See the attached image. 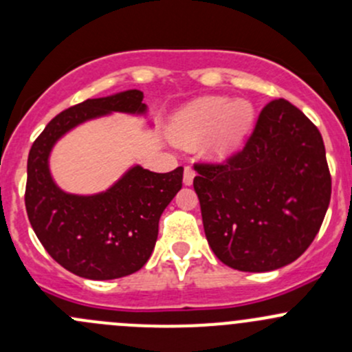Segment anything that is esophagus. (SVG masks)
Instances as JSON below:
<instances>
[{
    "label": "esophagus",
    "instance_id": "34e87169",
    "mask_svg": "<svg viewBox=\"0 0 352 352\" xmlns=\"http://www.w3.org/2000/svg\"><path fill=\"white\" fill-rule=\"evenodd\" d=\"M194 177H196V172H194L192 166H186L184 168V184L186 186H190L194 182Z\"/></svg>",
    "mask_w": 352,
    "mask_h": 352
}]
</instances>
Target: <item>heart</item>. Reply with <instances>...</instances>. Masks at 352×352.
Segmentation results:
<instances>
[{"instance_id":"heart-1","label":"heart","mask_w":352,"mask_h":352,"mask_svg":"<svg viewBox=\"0 0 352 352\" xmlns=\"http://www.w3.org/2000/svg\"><path fill=\"white\" fill-rule=\"evenodd\" d=\"M252 119L254 110L248 102H232L226 97H204L175 117L170 133L177 143L190 146L218 127L209 148L216 156H223L242 140L250 127Z\"/></svg>"}]
</instances>
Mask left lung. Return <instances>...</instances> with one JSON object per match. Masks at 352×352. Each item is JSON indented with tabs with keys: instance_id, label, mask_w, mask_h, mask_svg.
I'll list each match as a JSON object with an SVG mask.
<instances>
[{
	"instance_id": "1",
	"label": "left lung",
	"mask_w": 352,
	"mask_h": 352,
	"mask_svg": "<svg viewBox=\"0 0 352 352\" xmlns=\"http://www.w3.org/2000/svg\"><path fill=\"white\" fill-rule=\"evenodd\" d=\"M194 168L206 239L223 264L274 271L317 236L332 194L324 140L285 98L261 110L242 150Z\"/></svg>"
}]
</instances>
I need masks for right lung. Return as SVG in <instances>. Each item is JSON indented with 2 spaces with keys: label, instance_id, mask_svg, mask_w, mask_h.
<instances>
[{
  "label": "right lung",
  "instance_id": "add662e5",
  "mask_svg": "<svg viewBox=\"0 0 352 352\" xmlns=\"http://www.w3.org/2000/svg\"><path fill=\"white\" fill-rule=\"evenodd\" d=\"M144 109L140 90L88 98L58 113L30 148L25 187L28 221L47 254L80 278H124L146 264L158 239L160 216L182 187L184 168L155 173L134 166L107 192L73 196L52 182L47 166L51 148L83 120Z\"/></svg>",
  "mask_w": 352,
  "mask_h": 352
}]
</instances>
